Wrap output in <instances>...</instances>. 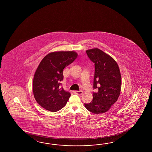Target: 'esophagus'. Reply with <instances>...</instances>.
Instances as JSON below:
<instances>
[{
	"label": "esophagus",
	"instance_id": "esophagus-1",
	"mask_svg": "<svg viewBox=\"0 0 152 152\" xmlns=\"http://www.w3.org/2000/svg\"><path fill=\"white\" fill-rule=\"evenodd\" d=\"M73 92H74V94H79V95L83 94V91H75Z\"/></svg>",
	"mask_w": 152,
	"mask_h": 152
}]
</instances>
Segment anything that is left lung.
I'll return each mask as SVG.
<instances>
[{"mask_svg": "<svg viewBox=\"0 0 152 152\" xmlns=\"http://www.w3.org/2000/svg\"><path fill=\"white\" fill-rule=\"evenodd\" d=\"M86 52L94 64V89L97 88L98 92H93V100L84 104L85 107L94 114L104 113L120 96L122 82L119 67L112 57L99 49H91Z\"/></svg>", "mask_w": 152, "mask_h": 152, "instance_id": "obj_1", "label": "left lung"}]
</instances>
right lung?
Instances as JSON below:
<instances>
[{"instance_id": "right-lung-1", "label": "right lung", "mask_w": 152, "mask_h": 152, "mask_svg": "<svg viewBox=\"0 0 152 152\" xmlns=\"http://www.w3.org/2000/svg\"><path fill=\"white\" fill-rule=\"evenodd\" d=\"M73 51L55 52L46 55L39 64L33 80V93L40 106L51 112L61 110L71 94L61 87L63 70L77 58Z\"/></svg>"}]
</instances>
